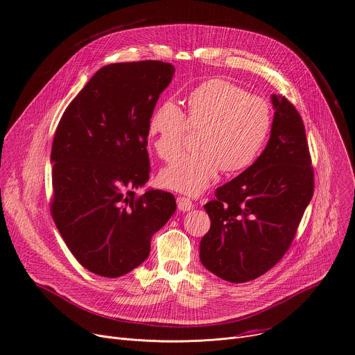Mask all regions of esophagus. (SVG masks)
Listing matches in <instances>:
<instances>
[{
    "label": "esophagus",
    "instance_id": "obj_1",
    "mask_svg": "<svg viewBox=\"0 0 355 355\" xmlns=\"http://www.w3.org/2000/svg\"><path fill=\"white\" fill-rule=\"evenodd\" d=\"M177 206L181 211H188L191 209H193V203L189 198H185V196H178L177 198Z\"/></svg>",
    "mask_w": 355,
    "mask_h": 355
}]
</instances>
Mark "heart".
<instances>
[{
    "label": "heart",
    "instance_id": "b5f03b06",
    "mask_svg": "<svg viewBox=\"0 0 355 355\" xmlns=\"http://www.w3.org/2000/svg\"><path fill=\"white\" fill-rule=\"evenodd\" d=\"M191 127H202L196 152L182 153L160 173L163 187L189 195L205 191L220 168L237 173L262 152L270 128L269 103L223 79H210L187 97V115L171 100L150 114L149 135L157 155L170 160L182 146Z\"/></svg>",
    "mask_w": 355,
    "mask_h": 355
}]
</instances>
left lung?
I'll return each mask as SVG.
<instances>
[{"label": "left lung", "instance_id": "obj_1", "mask_svg": "<svg viewBox=\"0 0 355 355\" xmlns=\"http://www.w3.org/2000/svg\"><path fill=\"white\" fill-rule=\"evenodd\" d=\"M272 103L268 146L205 205L210 228L200 240V262L231 283L255 280L284 257L313 195L302 118L284 96L273 94Z\"/></svg>", "mask_w": 355, "mask_h": 355}]
</instances>
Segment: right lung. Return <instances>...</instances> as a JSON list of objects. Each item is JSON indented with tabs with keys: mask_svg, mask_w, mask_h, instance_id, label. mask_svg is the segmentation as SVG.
<instances>
[{
	"mask_svg": "<svg viewBox=\"0 0 355 355\" xmlns=\"http://www.w3.org/2000/svg\"><path fill=\"white\" fill-rule=\"evenodd\" d=\"M174 71L152 60L105 65L58 123L50 210L72 255L94 275L114 279L138 268L175 211L170 192L131 191L149 180V118Z\"/></svg>",
	"mask_w": 355,
	"mask_h": 355,
	"instance_id": "right-lung-1",
	"label": "right lung"
}]
</instances>
